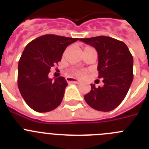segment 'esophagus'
Masks as SVG:
<instances>
[{"mask_svg":"<svg viewBox=\"0 0 149 149\" xmlns=\"http://www.w3.org/2000/svg\"><path fill=\"white\" fill-rule=\"evenodd\" d=\"M66 81L68 83H73V84H81V81H77V79L72 78V77H66Z\"/></svg>","mask_w":149,"mask_h":149,"instance_id":"obj_1","label":"esophagus"}]
</instances>
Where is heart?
I'll list each match as a JSON object with an SVG mask.
<instances>
[{
	"label": "heart",
	"mask_w": 149,
	"mask_h": 149,
	"mask_svg": "<svg viewBox=\"0 0 149 149\" xmlns=\"http://www.w3.org/2000/svg\"><path fill=\"white\" fill-rule=\"evenodd\" d=\"M87 48H92L91 47H89V46H86V48H84V50L87 49ZM71 74H72V75H74L76 76V77H83V76L84 75V72H82V71H72V72H71Z\"/></svg>",
	"instance_id": "1"
}]
</instances>
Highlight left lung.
Instances as JSON below:
<instances>
[{
  "mask_svg": "<svg viewBox=\"0 0 149 149\" xmlns=\"http://www.w3.org/2000/svg\"><path fill=\"white\" fill-rule=\"evenodd\" d=\"M96 49L98 54V77L103 86L91 84V91L84 95L89 106L98 111L109 112L119 106L131 86L134 78L132 54L123 42L99 36L80 39Z\"/></svg>",
  "mask_w": 149,
  "mask_h": 149,
  "instance_id": "8db88e82",
  "label": "left lung"
}]
</instances>
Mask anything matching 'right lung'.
Instances as JSON below:
<instances>
[{
  "label": "right lung",
  "instance_id": "add662e5",
  "mask_svg": "<svg viewBox=\"0 0 149 149\" xmlns=\"http://www.w3.org/2000/svg\"><path fill=\"white\" fill-rule=\"evenodd\" d=\"M78 38L46 34L31 41L18 62V86L22 98L30 108L39 113L54 110L63 101L68 84L63 77H48L51 67Z\"/></svg>",
  "mask_w": 149,
  "mask_h": 149
}]
</instances>
